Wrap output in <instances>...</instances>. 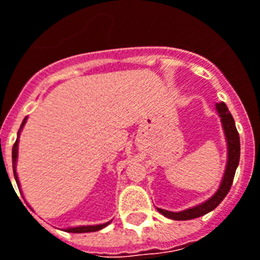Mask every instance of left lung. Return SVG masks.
I'll return each mask as SVG.
<instances>
[{
  "mask_svg": "<svg viewBox=\"0 0 260 260\" xmlns=\"http://www.w3.org/2000/svg\"><path fill=\"white\" fill-rule=\"evenodd\" d=\"M216 110H217V114H219L220 119H221L222 130H224L225 141H226V148H228V160H226L224 176H222L219 189L216 190V192L211 198H208L207 201H204L203 203L198 204V206H194L191 208H186V210L180 211V212H172V211L157 208L158 212L164 215L165 217H168V219L191 220L195 219V217H201V216L215 210L221 203L222 199L226 197L229 190H231L234 174H236V169H237L238 162H240V135H238L233 117H232L231 112L228 110L225 103H217L216 104Z\"/></svg>",
  "mask_w": 260,
  "mask_h": 260,
  "instance_id": "obj_1",
  "label": "left lung"
}]
</instances>
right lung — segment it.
<instances>
[{
    "label": "right lung",
    "mask_w": 260,
    "mask_h": 260,
    "mask_svg": "<svg viewBox=\"0 0 260 260\" xmlns=\"http://www.w3.org/2000/svg\"><path fill=\"white\" fill-rule=\"evenodd\" d=\"M27 122V117H24L23 119L22 125H20L19 132H18V137H17V141L14 143L13 146V171H14V178L17 181V185H18V189H20V182H19V178H18V173H17V161H18V143H19V137H20V133H22V128L23 126L26 125ZM22 192V190H20ZM110 221L104 222V224H99V225H82V226H71V228H66L65 232H69V233H88V232H98L100 229L105 228L107 225H109Z\"/></svg>",
    "instance_id": "obj_1"
}]
</instances>
